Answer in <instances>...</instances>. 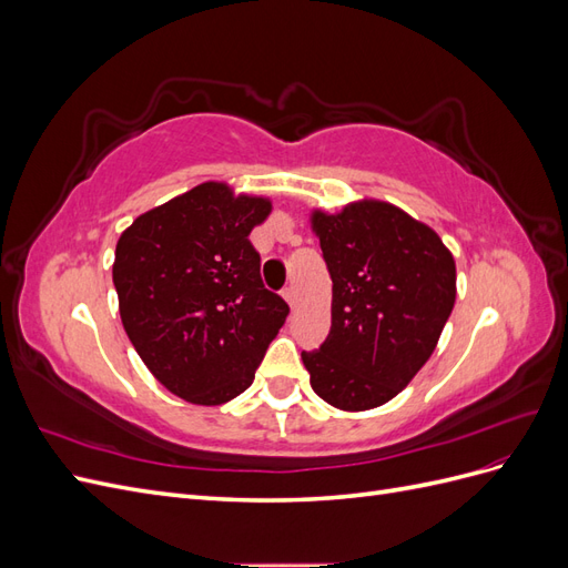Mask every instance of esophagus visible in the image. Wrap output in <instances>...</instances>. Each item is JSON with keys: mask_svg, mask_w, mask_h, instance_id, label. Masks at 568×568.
<instances>
[{"mask_svg": "<svg viewBox=\"0 0 568 568\" xmlns=\"http://www.w3.org/2000/svg\"><path fill=\"white\" fill-rule=\"evenodd\" d=\"M282 296L286 298V303H288L291 307H296V288H294V286H286V288L282 291Z\"/></svg>", "mask_w": 568, "mask_h": 568, "instance_id": "esophagus-1", "label": "esophagus"}]
</instances>
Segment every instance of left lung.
<instances>
[{"instance_id":"8db88e82","label":"left lung","mask_w":568,"mask_h":568,"mask_svg":"<svg viewBox=\"0 0 568 568\" xmlns=\"http://www.w3.org/2000/svg\"><path fill=\"white\" fill-rule=\"evenodd\" d=\"M332 277V329L303 351L311 386L338 409L395 398L432 357L455 305V261L440 236L382 201L313 215Z\"/></svg>"}]
</instances>
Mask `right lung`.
<instances>
[{
    "instance_id": "1",
    "label": "right lung",
    "mask_w": 568,
    "mask_h": 568,
    "mask_svg": "<svg viewBox=\"0 0 568 568\" xmlns=\"http://www.w3.org/2000/svg\"><path fill=\"white\" fill-rule=\"evenodd\" d=\"M267 213L270 201L205 182L118 239L120 320L149 372L186 403L220 405L244 393L288 315L248 242Z\"/></svg>"
}]
</instances>
